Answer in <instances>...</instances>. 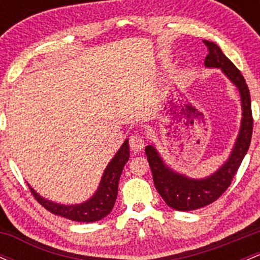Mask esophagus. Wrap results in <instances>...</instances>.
I'll return each instance as SVG.
<instances>
[{
    "label": "esophagus",
    "mask_w": 260,
    "mask_h": 260,
    "mask_svg": "<svg viewBox=\"0 0 260 260\" xmlns=\"http://www.w3.org/2000/svg\"><path fill=\"white\" fill-rule=\"evenodd\" d=\"M129 147L133 151L138 153V151L143 150V148L145 147V140L139 134H133L129 138Z\"/></svg>",
    "instance_id": "obj_1"
}]
</instances>
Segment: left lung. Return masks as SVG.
<instances>
[{
  "mask_svg": "<svg viewBox=\"0 0 260 260\" xmlns=\"http://www.w3.org/2000/svg\"><path fill=\"white\" fill-rule=\"evenodd\" d=\"M204 44L209 49L204 66L207 68L221 70L230 82L237 88L241 98L242 118H241L240 132L237 134L228 160L215 172L207 177L192 178L189 176L180 174L172 170L164 161L154 144L145 147V154L153 172L155 188L170 208L180 211L196 210L211 204L228 189L242 162L244 155L248 151L250 138H252V106H250L249 89L246 84V80L215 43L204 40Z\"/></svg>",
  "mask_w": 260,
  "mask_h": 260,
  "instance_id": "8db88e82",
  "label": "left lung"
}]
</instances>
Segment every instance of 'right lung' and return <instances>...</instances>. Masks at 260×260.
<instances>
[{"label":"right lung","instance_id":"add662e5","mask_svg":"<svg viewBox=\"0 0 260 260\" xmlns=\"http://www.w3.org/2000/svg\"><path fill=\"white\" fill-rule=\"evenodd\" d=\"M128 159H129V145H128V139H126L115 156L107 164L94 194L88 201L79 203V204H59V203L49 201L39 194L30 184L28 186L35 199L55 215L63 216L66 219L78 222L99 221L111 213L115 205L118 192V181Z\"/></svg>","mask_w":260,"mask_h":260}]
</instances>
